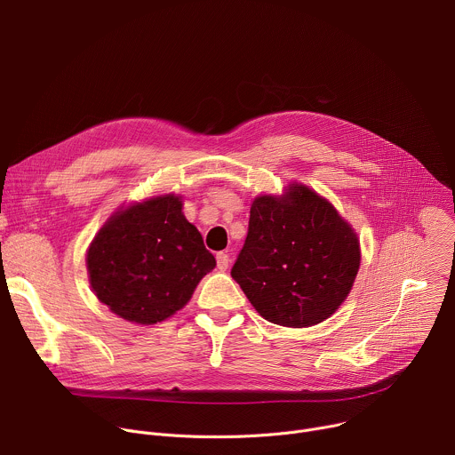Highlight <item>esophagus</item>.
Segmentation results:
<instances>
[{
  "mask_svg": "<svg viewBox=\"0 0 455 455\" xmlns=\"http://www.w3.org/2000/svg\"><path fill=\"white\" fill-rule=\"evenodd\" d=\"M217 267L220 271H226L229 267V255L228 253H217Z\"/></svg>",
  "mask_w": 455,
  "mask_h": 455,
  "instance_id": "obj_1",
  "label": "esophagus"
}]
</instances>
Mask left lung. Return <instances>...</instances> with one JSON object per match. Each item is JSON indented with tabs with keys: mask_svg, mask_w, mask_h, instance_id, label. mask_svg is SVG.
Returning a JSON list of instances; mask_svg holds the SVG:
<instances>
[{
	"mask_svg": "<svg viewBox=\"0 0 455 455\" xmlns=\"http://www.w3.org/2000/svg\"><path fill=\"white\" fill-rule=\"evenodd\" d=\"M360 269V242L336 210L306 186L259 196L231 276L267 322L311 327L327 320Z\"/></svg>",
	"mask_w": 455,
	"mask_h": 455,
	"instance_id": "1",
	"label": "left lung"
}]
</instances>
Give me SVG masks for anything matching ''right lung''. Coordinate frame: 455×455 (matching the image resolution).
I'll return each instance as SVG.
<instances>
[{"instance_id":"add662e5","label":"right lung","mask_w":455,"mask_h":455,"mask_svg":"<svg viewBox=\"0 0 455 455\" xmlns=\"http://www.w3.org/2000/svg\"><path fill=\"white\" fill-rule=\"evenodd\" d=\"M88 275L95 296L128 322L151 325L182 309L217 266L179 196L116 213L93 238Z\"/></svg>"}]
</instances>
